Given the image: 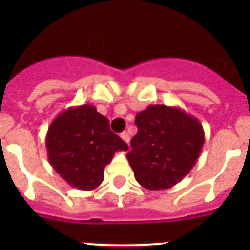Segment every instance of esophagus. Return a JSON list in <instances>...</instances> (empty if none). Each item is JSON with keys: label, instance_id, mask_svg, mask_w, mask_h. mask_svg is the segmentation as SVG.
I'll list each match as a JSON object with an SVG mask.
<instances>
[{"label": "esophagus", "instance_id": "obj_1", "mask_svg": "<svg viewBox=\"0 0 250 250\" xmlns=\"http://www.w3.org/2000/svg\"><path fill=\"white\" fill-rule=\"evenodd\" d=\"M120 136H121V139H123V140L125 141V143H129V140H130L129 132H126V131L121 132V134H120Z\"/></svg>", "mask_w": 250, "mask_h": 250}]
</instances>
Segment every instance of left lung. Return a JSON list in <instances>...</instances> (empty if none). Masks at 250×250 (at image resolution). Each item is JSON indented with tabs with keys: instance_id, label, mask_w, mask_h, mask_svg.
Returning a JSON list of instances; mask_svg holds the SVG:
<instances>
[{
	"instance_id": "8db88e82",
	"label": "left lung",
	"mask_w": 250,
	"mask_h": 250,
	"mask_svg": "<svg viewBox=\"0 0 250 250\" xmlns=\"http://www.w3.org/2000/svg\"><path fill=\"white\" fill-rule=\"evenodd\" d=\"M138 134L126 154L136 182L147 190H167L190 173L204 145V130L180 107L150 105L135 118Z\"/></svg>"
}]
</instances>
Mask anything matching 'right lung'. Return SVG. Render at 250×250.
Instances as JSON below:
<instances>
[{
  "instance_id": "obj_1",
  "label": "right lung",
  "mask_w": 250,
  "mask_h": 250,
  "mask_svg": "<svg viewBox=\"0 0 250 250\" xmlns=\"http://www.w3.org/2000/svg\"><path fill=\"white\" fill-rule=\"evenodd\" d=\"M46 149L51 167L70 187L91 191L103 183L115 152L129 146L110 130L107 118L86 104L57 115L46 134Z\"/></svg>"
}]
</instances>
